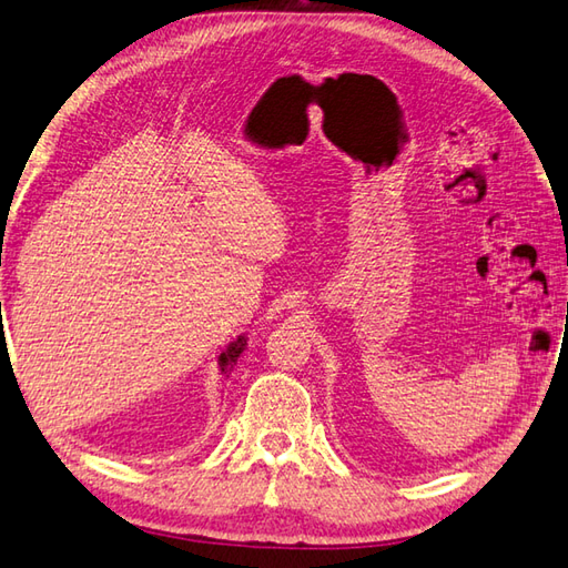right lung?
<instances>
[{"label": "right lung", "mask_w": 568, "mask_h": 568, "mask_svg": "<svg viewBox=\"0 0 568 568\" xmlns=\"http://www.w3.org/2000/svg\"><path fill=\"white\" fill-rule=\"evenodd\" d=\"M247 347V337L245 335H237L235 343L229 345V349L221 352L219 357V367H221V374H229L235 364H237V357L243 355V349Z\"/></svg>", "instance_id": "obj_1"}]
</instances>
